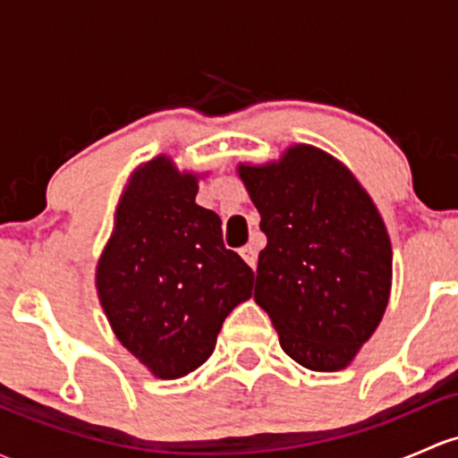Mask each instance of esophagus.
<instances>
[{
    "label": "esophagus",
    "mask_w": 458,
    "mask_h": 458,
    "mask_svg": "<svg viewBox=\"0 0 458 458\" xmlns=\"http://www.w3.org/2000/svg\"><path fill=\"white\" fill-rule=\"evenodd\" d=\"M239 254H242L243 261L248 263L250 267H252V269L257 267V257H259V254H257V248H254L252 243H250V245H243V248L239 250Z\"/></svg>",
    "instance_id": "1"
}]
</instances>
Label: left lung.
I'll return each instance as SVG.
<instances>
[{"label": "left lung", "mask_w": 458, "mask_h": 458, "mask_svg": "<svg viewBox=\"0 0 458 458\" xmlns=\"http://www.w3.org/2000/svg\"><path fill=\"white\" fill-rule=\"evenodd\" d=\"M267 245L254 301L283 351L311 370H340L377 329L393 278L386 225L353 173L293 144L278 162L242 165Z\"/></svg>", "instance_id": "left-lung-1"}]
</instances>
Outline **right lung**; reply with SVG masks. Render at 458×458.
<instances>
[{
  "mask_svg": "<svg viewBox=\"0 0 458 458\" xmlns=\"http://www.w3.org/2000/svg\"><path fill=\"white\" fill-rule=\"evenodd\" d=\"M195 195L197 175L177 171L171 157L138 168L96 267L115 338L162 379L201 367L225 316L252 296L254 272L225 250L219 215Z\"/></svg>",
  "mask_w": 458,
  "mask_h": 458,
  "instance_id": "add662e5",
  "label": "right lung"
}]
</instances>
